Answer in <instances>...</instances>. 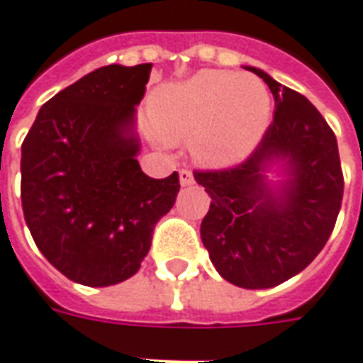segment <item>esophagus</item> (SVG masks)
<instances>
[{
    "mask_svg": "<svg viewBox=\"0 0 363 363\" xmlns=\"http://www.w3.org/2000/svg\"><path fill=\"white\" fill-rule=\"evenodd\" d=\"M179 184H182V186H191V184H194V174H191V169H179Z\"/></svg>",
    "mask_w": 363,
    "mask_h": 363,
    "instance_id": "34e87169",
    "label": "esophagus"
}]
</instances>
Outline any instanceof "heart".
Listing matches in <instances>:
<instances>
[{"label":"heart","mask_w":363,"mask_h":363,"mask_svg":"<svg viewBox=\"0 0 363 363\" xmlns=\"http://www.w3.org/2000/svg\"><path fill=\"white\" fill-rule=\"evenodd\" d=\"M154 140H189L207 168H227L256 148L269 119V94L252 74L203 70L158 87L150 99Z\"/></svg>","instance_id":"heart-1"}]
</instances>
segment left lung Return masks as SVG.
Segmentation results:
<instances>
[{
    "mask_svg": "<svg viewBox=\"0 0 363 363\" xmlns=\"http://www.w3.org/2000/svg\"><path fill=\"white\" fill-rule=\"evenodd\" d=\"M246 70L274 94V121L242 164L194 176L211 197L201 240L213 266L238 287L268 289L297 276L325 248L344 176L336 136L317 107L264 70ZM274 163L288 176L277 188L265 177Z\"/></svg>",
    "mask_w": 363,
    "mask_h": 363,
    "instance_id": "1",
    "label": "left lung"
}]
</instances>
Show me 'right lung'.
I'll use <instances>...</instances> for the list:
<instances>
[{
  "instance_id": "obj_1",
  "label": "right lung",
  "mask_w": 363,
  "mask_h": 363,
  "mask_svg": "<svg viewBox=\"0 0 363 363\" xmlns=\"http://www.w3.org/2000/svg\"><path fill=\"white\" fill-rule=\"evenodd\" d=\"M152 64H111L48 99L21 146V203L33 240L60 274L89 287L135 276L179 176L136 160V105Z\"/></svg>"
}]
</instances>
